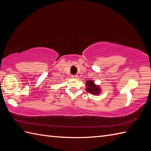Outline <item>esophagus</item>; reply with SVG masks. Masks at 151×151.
Listing matches in <instances>:
<instances>
[{"mask_svg":"<svg viewBox=\"0 0 151 151\" xmlns=\"http://www.w3.org/2000/svg\"><path fill=\"white\" fill-rule=\"evenodd\" d=\"M72 78H78V75H72Z\"/></svg>","mask_w":151,"mask_h":151,"instance_id":"1","label":"esophagus"}]
</instances>
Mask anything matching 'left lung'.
Returning a JSON list of instances; mask_svg holds the SVG:
<instances>
[{
    "mask_svg": "<svg viewBox=\"0 0 151 151\" xmlns=\"http://www.w3.org/2000/svg\"><path fill=\"white\" fill-rule=\"evenodd\" d=\"M86 90L87 91L88 93L93 95H97L101 93V89L100 86L98 85H96L93 81H86Z\"/></svg>",
    "mask_w": 151,
    "mask_h": 151,
    "instance_id": "left-lung-1",
    "label": "left lung"
}]
</instances>
